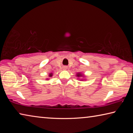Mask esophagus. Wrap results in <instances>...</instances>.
Wrapping results in <instances>:
<instances>
[{"label":"esophagus","mask_w":133,"mask_h":133,"mask_svg":"<svg viewBox=\"0 0 133 133\" xmlns=\"http://www.w3.org/2000/svg\"><path fill=\"white\" fill-rule=\"evenodd\" d=\"M63 69H66L67 68H66V67H63Z\"/></svg>","instance_id":"esophagus-1"}]
</instances>
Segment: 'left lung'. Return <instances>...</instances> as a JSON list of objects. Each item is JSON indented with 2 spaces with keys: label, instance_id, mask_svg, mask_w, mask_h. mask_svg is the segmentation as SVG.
Here are the masks:
<instances>
[{
  "label": "left lung",
  "instance_id": "left-lung-1",
  "mask_svg": "<svg viewBox=\"0 0 133 133\" xmlns=\"http://www.w3.org/2000/svg\"><path fill=\"white\" fill-rule=\"evenodd\" d=\"M77 76H78V77H80V76H82V75H81V74H78V73H77Z\"/></svg>",
  "mask_w": 133,
  "mask_h": 133
}]
</instances>
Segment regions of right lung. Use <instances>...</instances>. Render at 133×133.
I'll list each match as a JSON object with an SVG mask.
<instances>
[{"label": "right lung", "mask_w": 133, "mask_h": 133, "mask_svg": "<svg viewBox=\"0 0 133 133\" xmlns=\"http://www.w3.org/2000/svg\"><path fill=\"white\" fill-rule=\"evenodd\" d=\"M52 75H53L52 73H50V75H49V76H50V77H51V76H52Z\"/></svg>", "instance_id": "1"}]
</instances>
